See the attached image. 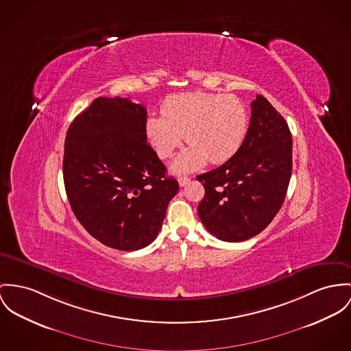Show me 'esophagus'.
Instances as JSON below:
<instances>
[{
	"instance_id": "1",
	"label": "esophagus",
	"mask_w": 351,
	"mask_h": 351,
	"mask_svg": "<svg viewBox=\"0 0 351 351\" xmlns=\"http://www.w3.org/2000/svg\"><path fill=\"white\" fill-rule=\"evenodd\" d=\"M178 182H179V186L180 187H184V186H187L189 182H191V179H189V176H179L178 178Z\"/></svg>"
}]
</instances>
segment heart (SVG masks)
Instances as JSON below:
<instances>
[{"label": "heart", "instance_id": "obj_1", "mask_svg": "<svg viewBox=\"0 0 351 351\" xmlns=\"http://www.w3.org/2000/svg\"><path fill=\"white\" fill-rule=\"evenodd\" d=\"M248 131V112L238 97L220 93L189 92L169 96L162 116H149L145 134L160 159H168L189 143L172 162L175 172H192L207 162L221 164L234 158Z\"/></svg>", "mask_w": 351, "mask_h": 351}]
</instances>
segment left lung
Here are the masks:
<instances>
[{"mask_svg": "<svg viewBox=\"0 0 351 351\" xmlns=\"http://www.w3.org/2000/svg\"><path fill=\"white\" fill-rule=\"evenodd\" d=\"M293 169V137L283 116L261 95L241 149L196 176L206 189L197 214L210 234L243 242L262 232L280 210Z\"/></svg>", "mask_w": 351, "mask_h": 351, "instance_id": "1", "label": "left lung"}]
</instances>
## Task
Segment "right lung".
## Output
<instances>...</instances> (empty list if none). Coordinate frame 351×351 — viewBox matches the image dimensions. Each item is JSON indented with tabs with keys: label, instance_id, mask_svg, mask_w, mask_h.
Instances as JSON below:
<instances>
[{
	"label": "right lung",
	"instance_id": "1",
	"mask_svg": "<svg viewBox=\"0 0 351 351\" xmlns=\"http://www.w3.org/2000/svg\"><path fill=\"white\" fill-rule=\"evenodd\" d=\"M145 123L141 104L97 97L65 137L62 171L72 211L95 239L121 251L156 239L179 189L147 143Z\"/></svg>",
	"mask_w": 351,
	"mask_h": 351
}]
</instances>
